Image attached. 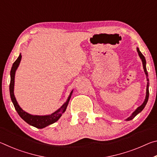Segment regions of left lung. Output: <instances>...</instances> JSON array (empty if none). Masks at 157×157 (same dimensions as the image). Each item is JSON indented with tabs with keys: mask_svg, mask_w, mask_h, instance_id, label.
<instances>
[{
	"mask_svg": "<svg viewBox=\"0 0 157 157\" xmlns=\"http://www.w3.org/2000/svg\"><path fill=\"white\" fill-rule=\"evenodd\" d=\"M137 50V52L139 53V55L140 59L142 60V62H143V69H144V71H145V73L146 75V78H147V89H146V96H145V99L144 100V102H143V104L140 106V107H138L136 110H135L134 112L132 113V114L131 115V116H129L128 118L126 119V121H131L132 120L133 118H134L135 116H136L138 113H139L140 111H141L143 109L145 108L146 104H147V100H148V98H149V79H148V74H147V69H146V61H145V57L143 56V55L142 54L141 52L139 49V48H136Z\"/></svg>",
	"mask_w": 157,
	"mask_h": 157,
	"instance_id": "obj_1",
	"label": "left lung"
}]
</instances>
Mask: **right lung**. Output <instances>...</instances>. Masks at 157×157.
I'll return each mask as SVG.
<instances>
[{"mask_svg": "<svg viewBox=\"0 0 157 157\" xmlns=\"http://www.w3.org/2000/svg\"><path fill=\"white\" fill-rule=\"evenodd\" d=\"M21 55L20 54L19 56L17 58V59L13 63L12 67L10 71V97H11V100L13 102V105L14 106V108L16 111H17L18 115L20 116L21 118L23 121H25L26 123H28L30 125L35 127L36 128L42 129L44 127H46L48 125H50L52 123L57 122L59 120V118L62 116V113L65 112L67 107L69 100L71 99V95L73 94V91L71 92L70 95L68 96L67 101L63 104L62 107H61L59 109H57L54 113H52L50 115H46V116H37V115H31V114L25 112L23 111L22 109L18 105L17 100H16L14 94V78H15V73L17 71V68L19 65L21 59Z\"/></svg>", "mask_w": 157, "mask_h": 157, "instance_id": "1", "label": "right lung"}]
</instances>
